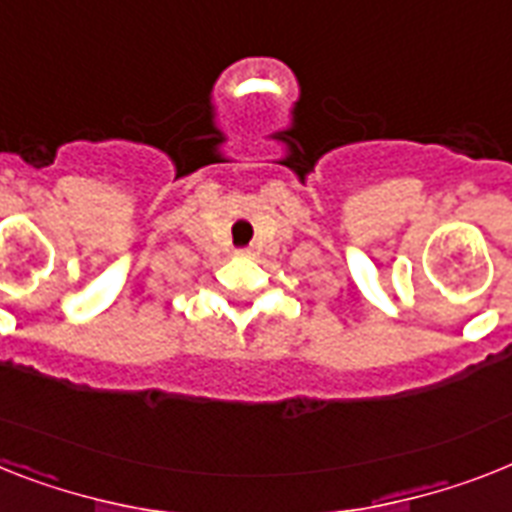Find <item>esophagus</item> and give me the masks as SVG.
I'll use <instances>...</instances> for the list:
<instances>
[{"label":"esophagus","instance_id":"obj_1","mask_svg":"<svg viewBox=\"0 0 512 512\" xmlns=\"http://www.w3.org/2000/svg\"><path fill=\"white\" fill-rule=\"evenodd\" d=\"M238 256H243V259H253V256H256V248H240Z\"/></svg>","mask_w":512,"mask_h":512}]
</instances>
